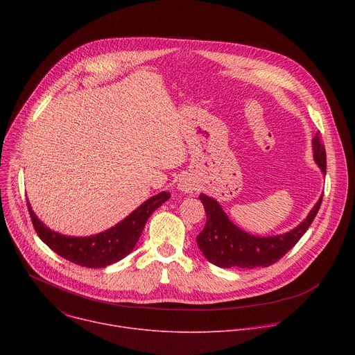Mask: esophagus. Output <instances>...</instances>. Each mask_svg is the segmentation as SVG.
I'll return each mask as SVG.
<instances>
[{"label": "esophagus", "instance_id": "34e87169", "mask_svg": "<svg viewBox=\"0 0 355 355\" xmlns=\"http://www.w3.org/2000/svg\"><path fill=\"white\" fill-rule=\"evenodd\" d=\"M178 189H181L182 192H192L193 189H195V187H193V184H192V181H189V180H187V178H181L180 181H178Z\"/></svg>", "mask_w": 355, "mask_h": 355}]
</instances>
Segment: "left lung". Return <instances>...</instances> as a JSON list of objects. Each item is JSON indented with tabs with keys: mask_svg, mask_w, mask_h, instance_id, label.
I'll return each instance as SVG.
<instances>
[{
	"mask_svg": "<svg viewBox=\"0 0 355 355\" xmlns=\"http://www.w3.org/2000/svg\"><path fill=\"white\" fill-rule=\"evenodd\" d=\"M312 146L315 162L326 175V150L320 141L319 133L313 137ZM199 199L207 212L205 227L196 236V243L202 254L208 261L220 268H256L272 266L299 241L316 218L323 195L319 198L306 219L300 222L295 229L284 234L268 237L252 236L239 229L214 198L200 193Z\"/></svg>",
	"mask_w": 355,
	"mask_h": 355,
	"instance_id": "1",
	"label": "left lung"
}]
</instances>
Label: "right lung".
I'll list each match as a JSON object with an SVG mask.
<instances>
[{"mask_svg": "<svg viewBox=\"0 0 355 355\" xmlns=\"http://www.w3.org/2000/svg\"><path fill=\"white\" fill-rule=\"evenodd\" d=\"M170 198V192L166 191L151 196L118 225L88 237L64 236L50 230L37 219L29 202L28 209L37 236L56 254L81 267L105 268L132 252L150 215Z\"/></svg>", "mask_w": 355, "mask_h": 355, "instance_id": "obj_1", "label": "right lung"}]
</instances>
